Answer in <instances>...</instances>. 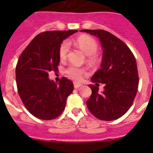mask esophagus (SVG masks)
<instances>
[{"label":"esophagus","instance_id":"34e87169","mask_svg":"<svg viewBox=\"0 0 153 153\" xmlns=\"http://www.w3.org/2000/svg\"><path fill=\"white\" fill-rule=\"evenodd\" d=\"M73 85H74V87H75V88H79V87H81V86H82V84H80V83H78V82H74Z\"/></svg>","mask_w":153,"mask_h":153}]
</instances>
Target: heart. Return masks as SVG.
Segmentation results:
<instances>
[{
    "label": "heart",
    "instance_id": "b5f03b06",
    "mask_svg": "<svg viewBox=\"0 0 153 153\" xmlns=\"http://www.w3.org/2000/svg\"><path fill=\"white\" fill-rule=\"evenodd\" d=\"M76 44L86 55H89V59L91 61H95V53L98 50V44L95 39L89 36L84 35L77 38ZM69 49H70V43L68 41H64L59 49V56L61 60L66 59ZM66 73L68 77L72 79L79 81L82 78L83 74L85 73V70L75 66H70L66 70Z\"/></svg>",
    "mask_w": 153,
    "mask_h": 153
}]
</instances>
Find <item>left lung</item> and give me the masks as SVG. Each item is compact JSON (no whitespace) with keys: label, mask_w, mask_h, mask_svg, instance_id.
I'll use <instances>...</instances> for the list:
<instances>
[{"label":"left lung","mask_w":153,"mask_h":153,"mask_svg":"<svg viewBox=\"0 0 153 153\" xmlns=\"http://www.w3.org/2000/svg\"><path fill=\"white\" fill-rule=\"evenodd\" d=\"M81 32L97 37L103 48L101 69L91 78L95 84L88 85L92 95L86 106L98 119H118L127 112L138 91L139 79L135 56L122 41L107 31L84 29ZM99 83L105 84L101 93L98 92Z\"/></svg>","instance_id":"8db88e82"}]
</instances>
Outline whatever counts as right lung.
<instances>
[{"mask_svg":"<svg viewBox=\"0 0 153 153\" xmlns=\"http://www.w3.org/2000/svg\"><path fill=\"white\" fill-rule=\"evenodd\" d=\"M78 30L48 31L40 33L23 51L15 69L17 87L27 110L41 120L55 119L65 109L73 84L63 77L58 84L49 78L58 70L59 49L64 40Z\"/></svg>","mask_w":153,"mask_h":153,"instance_id":"obj_1","label":"right lung"}]
</instances>
